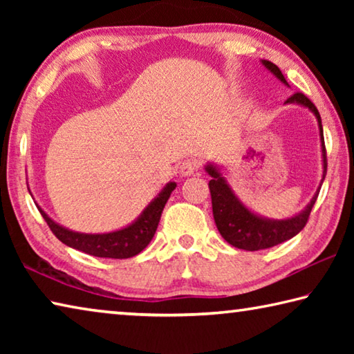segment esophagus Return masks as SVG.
I'll return each mask as SVG.
<instances>
[{
	"instance_id": "34e87169",
	"label": "esophagus",
	"mask_w": 354,
	"mask_h": 354,
	"mask_svg": "<svg viewBox=\"0 0 354 354\" xmlns=\"http://www.w3.org/2000/svg\"><path fill=\"white\" fill-rule=\"evenodd\" d=\"M200 160L196 159H187L184 160V162L181 164V169H179V173H181L183 176H190L194 175V173H196L200 170Z\"/></svg>"
}]
</instances>
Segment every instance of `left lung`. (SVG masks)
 <instances>
[{"mask_svg": "<svg viewBox=\"0 0 354 354\" xmlns=\"http://www.w3.org/2000/svg\"><path fill=\"white\" fill-rule=\"evenodd\" d=\"M272 73L278 77L281 82H284L286 86H289L286 81L284 75L281 73V70L270 61H262ZM287 103H297L304 107H308L310 112H314V115L319 122L320 128V140H322V156H323V179L326 175V148H325V139H323V128H322V118L320 113L317 111L313 101H310L306 95L301 92L293 93L292 97L287 98ZM206 171L212 176L209 181V190H211V200H212V214L217 230L225 239L227 243H231L232 247L247 250V251H257V250H266L274 247V245L283 243L289 241L293 236H297L299 231L306 226L310 211L315 205L319 192L313 196L309 205L304 207V211L299 212L298 215L287 220H268L262 218L259 215H256L250 211V209L242 205V201L234 195V192L231 190L227 185L226 179L221 176V173L215 169L214 165H206ZM322 179V181H323Z\"/></svg>", "mask_w": 354, "mask_h": 354, "instance_id": "obj_1", "label": "left lung"}]
</instances>
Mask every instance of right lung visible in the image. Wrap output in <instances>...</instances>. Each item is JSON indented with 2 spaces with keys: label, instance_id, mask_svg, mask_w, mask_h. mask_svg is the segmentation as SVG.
Segmentation results:
<instances>
[{
  "label": "right lung",
  "instance_id": "obj_1",
  "mask_svg": "<svg viewBox=\"0 0 354 354\" xmlns=\"http://www.w3.org/2000/svg\"><path fill=\"white\" fill-rule=\"evenodd\" d=\"M175 187L176 183L167 184L164 190L158 195V198L149 203L148 207L140 214V217L133 225L113 232H106V234H84V232L70 231L67 227L57 225L56 221H53L39 206L37 207L41 217L45 218L46 225L53 231V234L62 243L91 256L111 257V259H128V257L139 254L151 242L154 232L158 230L165 203L169 201Z\"/></svg>",
  "mask_w": 354,
  "mask_h": 354
}]
</instances>
